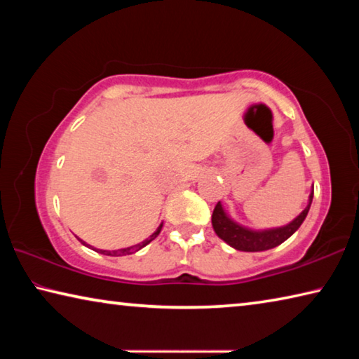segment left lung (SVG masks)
<instances>
[{
	"label": "left lung",
	"instance_id": "left-lung-1",
	"mask_svg": "<svg viewBox=\"0 0 359 359\" xmlns=\"http://www.w3.org/2000/svg\"><path fill=\"white\" fill-rule=\"evenodd\" d=\"M313 199V187L312 191L309 194V204L306 205L299 215H297L293 222L285 224L280 228H271V229H250L234 222L226 212H224L222 203H217L214 214H212V226L220 239L226 242L236 250L241 252H264L269 248H274L280 245L282 242L287 241L291 234H294L297 228L301 226L302 222L306 220L311 209Z\"/></svg>",
	"mask_w": 359,
	"mask_h": 359
}]
</instances>
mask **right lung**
I'll return each instance as SVG.
<instances>
[{"label": "right lung", "mask_w": 359, "mask_h": 359, "mask_svg": "<svg viewBox=\"0 0 359 359\" xmlns=\"http://www.w3.org/2000/svg\"><path fill=\"white\" fill-rule=\"evenodd\" d=\"M161 228H163V223L160 224V226L156 228V231L154 234L150 236V238H147L145 241H142V242H139V244H136V245H131V247H126V248H118V250H100V248H95V247H92V245H88L87 242H83L82 239H79L82 242L83 245H87L88 248H92V250H95V252H98V253H102V255H109V257H123V255H131V253H136L137 250H141L142 247H145L147 244H150L151 241H154L158 234H160V231H161Z\"/></svg>", "instance_id": "obj_1"}]
</instances>
